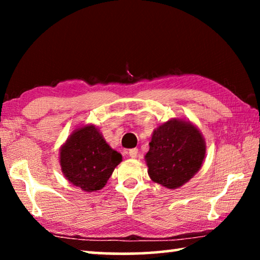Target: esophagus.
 <instances>
[{
  "label": "esophagus",
  "instance_id": "obj_1",
  "mask_svg": "<svg viewBox=\"0 0 260 260\" xmlns=\"http://www.w3.org/2000/svg\"><path fill=\"white\" fill-rule=\"evenodd\" d=\"M128 155H129L131 158H136V157L139 156V150L136 148L131 149V150L128 151Z\"/></svg>",
  "mask_w": 260,
  "mask_h": 260
}]
</instances>
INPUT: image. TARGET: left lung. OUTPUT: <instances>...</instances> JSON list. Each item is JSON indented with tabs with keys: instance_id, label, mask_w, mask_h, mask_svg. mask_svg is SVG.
Returning <instances> with one entry per match:
<instances>
[{
	"instance_id": "left-lung-1",
	"label": "left lung",
	"mask_w": 260,
	"mask_h": 260,
	"mask_svg": "<svg viewBox=\"0 0 260 260\" xmlns=\"http://www.w3.org/2000/svg\"><path fill=\"white\" fill-rule=\"evenodd\" d=\"M144 156L148 174L153 182L178 189L201 170L206 143L201 131L191 121L167 120L153 131Z\"/></svg>"
}]
</instances>
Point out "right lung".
<instances>
[{"label": "right lung", "mask_w": 260, "mask_h": 260, "mask_svg": "<svg viewBox=\"0 0 260 260\" xmlns=\"http://www.w3.org/2000/svg\"><path fill=\"white\" fill-rule=\"evenodd\" d=\"M121 160L122 156L109 146L93 124L74 129L59 149L64 177L87 192L102 189Z\"/></svg>", "instance_id": "right-lung-1"}]
</instances>
